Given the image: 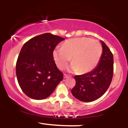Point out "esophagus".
Instances as JSON below:
<instances>
[{
	"mask_svg": "<svg viewBox=\"0 0 128 128\" xmlns=\"http://www.w3.org/2000/svg\"><path fill=\"white\" fill-rule=\"evenodd\" d=\"M67 77H68V75H67V74H64V78H67Z\"/></svg>",
	"mask_w": 128,
	"mask_h": 128,
	"instance_id": "esophagus-1",
	"label": "esophagus"
}]
</instances>
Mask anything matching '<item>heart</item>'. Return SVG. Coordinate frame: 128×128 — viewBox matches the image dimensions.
<instances>
[{
    "label": "heart",
    "instance_id": "obj_1",
    "mask_svg": "<svg viewBox=\"0 0 128 128\" xmlns=\"http://www.w3.org/2000/svg\"><path fill=\"white\" fill-rule=\"evenodd\" d=\"M102 54V45L98 41L88 37H79L68 40L63 43L62 48H55L53 57L60 69L64 68L72 58L70 70L85 74L95 68Z\"/></svg>",
    "mask_w": 128,
    "mask_h": 128
}]
</instances>
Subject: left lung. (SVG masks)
Masks as SVG:
<instances>
[{
	"label": "left lung",
	"instance_id": "1",
	"mask_svg": "<svg viewBox=\"0 0 128 128\" xmlns=\"http://www.w3.org/2000/svg\"><path fill=\"white\" fill-rule=\"evenodd\" d=\"M102 54L99 62L92 71L74 76L76 85L72 90L73 96L85 102L94 101L104 94L113 76V55L108 47L101 41Z\"/></svg>",
	"mask_w": 128,
	"mask_h": 128
}]
</instances>
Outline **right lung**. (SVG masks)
I'll return each mask as SVG.
<instances>
[{
	"label": "right lung",
	"mask_w": 128,
	"mask_h": 128,
	"mask_svg": "<svg viewBox=\"0 0 128 128\" xmlns=\"http://www.w3.org/2000/svg\"><path fill=\"white\" fill-rule=\"evenodd\" d=\"M64 38L46 33L32 38L22 47L16 63L19 86L30 98L49 97L63 79L54 61L53 52Z\"/></svg>",
	"instance_id": "obj_1"
}]
</instances>
